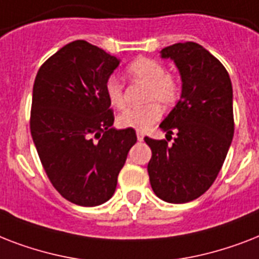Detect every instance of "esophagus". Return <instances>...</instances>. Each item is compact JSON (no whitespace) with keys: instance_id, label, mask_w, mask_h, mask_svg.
<instances>
[{"instance_id":"34e87169","label":"esophagus","mask_w":259,"mask_h":259,"mask_svg":"<svg viewBox=\"0 0 259 259\" xmlns=\"http://www.w3.org/2000/svg\"><path fill=\"white\" fill-rule=\"evenodd\" d=\"M137 140L138 141H142V140H144V133H141V132H137Z\"/></svg>"}]
</instances>
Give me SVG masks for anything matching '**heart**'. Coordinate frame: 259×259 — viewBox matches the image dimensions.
Returning <instances> with one entry per match:
<instances>
[{
  "instance_id": "1",
  "label": "heart",
  "mask_w": 259,
  "mask_h": 259,
  "mask_svg": "<svg viewBox=\"0 0 259 259\" xmlns=\"http://www.w3.org/2000/svg\"><path fill=\"white\" fill-rule=\"evenodd\" d=\"M127 75L133 80L148 83L145 101L150 102L144 107L126 109L117 118V123L122 129H134L140 132L149 130L162 115L161 106L175 105L180 98L181 84L177 76L166 74L165 66L152 58H138L127 66ZM105 94L110 105L115 109L125 106L123 83L117 76H109L105 82ZM159 103L157 104V102Z\"/></svg>"
}]
</instances>
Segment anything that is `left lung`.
<instances>
[{
	"label": "left lung",
	"instance_id": "8db88e82",
	"mask_svg": "<svg viewBox=\"0 0 259 259\" xmlns=\"http://www.w3.org/2000/svg\"><path fill=\"white\" fill-rule=\"evenodd\" d=\"M180 71V101L161 122L166 140L145 137L152 149L148 164L150 185L168 203H188L212 185L234 136L233 86L229 72L200 44L177 42L161 51Z\"/></svg>",
	"mask_w": 259,
	"mask_h": 259
}]
</instances>
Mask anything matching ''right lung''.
Returning <instances> with one entry per match:
<instances>
[{
	"instance_id": "add662e5",
	"label": "right lung",
	"mask_w": 259,
	"mask_h": 259,
	"mask_svg": "<svg viewBox=\"0 0 259 259\" xmlns=\"http://www.w3.org/2000/svg\"><path fill=\"white\" fill-rule=\"evenodd\" d=\"M115 56L76 40L47 59L33 84L30 134L47 176L71 203L95 207L113 196L134 129L111 127L105 82Z\"/></svg>"
}]
</instances>
